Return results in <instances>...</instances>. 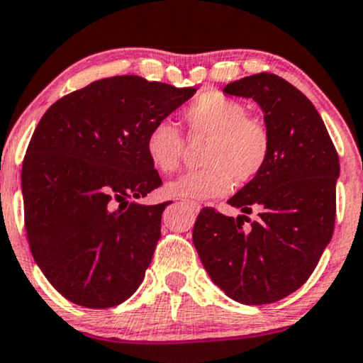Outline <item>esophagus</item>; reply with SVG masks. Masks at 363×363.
<instances>
[{
  "instance_id": "obj_1",
  "label": "esophagus",
  "mask_w": 363,
  "mask_h": 363,
  "mask_svg": "<svg viewBox=\"0 0 363 363\" xmlns=\"http://www.w3.org/2000/svg\"><path fill=\"white\" fill-rule=\"evenodd\" d=\"M187 206H189L191 208V211H193V213H199V209H201V206H199V204L198 203H191V201H187Z\"/></svg>"
}]
</instances>
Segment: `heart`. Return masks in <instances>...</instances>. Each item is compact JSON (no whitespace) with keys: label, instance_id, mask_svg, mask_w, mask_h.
Segmentation results:
<instances>
[{"label":"heart","instance_id":"obj_1","mask_svg":"<svg viewBox=\"0 0 363 363\" xmlns=\"http://www.w3.org/2000/svg\"><path fill=\"white\" fill-rule=\"evenodd\" d=\"M247 108L220 93L199 96L184 111L189 137H208L201 164L203 169L187 172L165 186V194L182 199H209L225 196L233 186L247 184L264 170L269 160L270 140L260 121L248 118ZM145 152L152 165L172 174L181 164L184 140L176 123L160 120L145 138Z\"/></svg>","mask_w":363,"mask_h":363}]
</instances>
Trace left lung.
Returning a JSON list of instances; mask_svg holds the SVG:
<instances>
[{
	"mask_svg": "<svg viewBox=\"0 0 363 363\" xmlns=\"http://www.w3.org/2000/svg\"><path fill=\"white\" fill-rule=\"evenodd\" d=\"M223 93L264 111L265 167L228 204L238 218L201 209L193 242L209 279L242 304H270L298 291L316 269L335 228L340 160L313 103L276 74L230 82ZM252 211L255 222L242 228Z\"/></svg>",
	"mask_w": 363,
	"mask_h": 363,
	"instance_id": "8db88e82",
	"label": "left lung"
}]
</instances>
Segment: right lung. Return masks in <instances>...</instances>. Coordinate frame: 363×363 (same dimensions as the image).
<instances>
[{
	"label": "right lung",
	"instance_id": "add662e5",
	"mask_svg": "<svg viewBox=\"0 0 363 363\" xmlns=\"http://www.w3.org/2000/svg\"><path fill=\"white\" fill-rule=\"evenodd\" d=\"M140 76L94 81L52 104L21 169L35 264L65 299L113 308L145 277L169 203L137 199L162 184L145 138L191 96Z\"/></svg>",
	"mask_w": 363,
	"mask_h": 363
}]
</instances>
